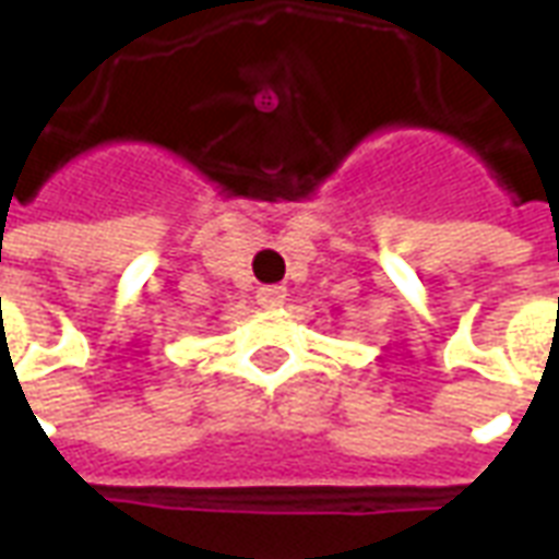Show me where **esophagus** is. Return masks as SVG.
Masks as SVG:
<instances>
[{
	"label": "esophagus",
	"mask_w": 559,
	"mask_h": 559,
	"mask_svg": "<svg viewBox=\"0 0 559 559\" xmlns=\"http://www.w3.org/2000/svg\"><path fill=\"white\" fill-rule=\"evenodd\" d=\"M284 298H287V289L284 287H261L258 289V301H261V308H281L284 305Z\"/></svg>",
	"instance_id": "34e87169"
}]
</instances>
